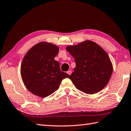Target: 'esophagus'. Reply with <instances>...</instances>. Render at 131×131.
Wrapping results in <instances>:
<instances>
[{"label":"esophagus","instance_id":"esophagus-1","mask_svg":"<svg viewBox=\"0 0 131 131\" xmlns=\"http://www.w3.org/2000/svg\"><path fill=\"white\" fill-rule=\"evenodd\" d=\"M67 73H68V74L69 75H70L71 74V73H72V71H71V70H69V71H68V72H67Z\"/></svg>","mask_w":131,"mask_h":131}]
</instances>
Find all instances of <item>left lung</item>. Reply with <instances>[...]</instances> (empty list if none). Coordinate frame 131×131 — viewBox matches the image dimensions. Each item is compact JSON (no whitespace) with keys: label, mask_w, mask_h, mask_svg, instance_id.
<instances>
[{"label":"left lung","mask_w":131,"mask_h":131,"mask_svg":"<svg viewBox=\"0 0 131 131\" xmlns=\"http://www.w3.org/2000/svg\"><path fill=\"white\" fill-rule=\"evenodd\" d=\"M75 59L76 67L70 76L78 90L93 94L102 90L110 79L113 66L106 52L95 42L87 40L66 47Z\"/></svg>","instance_id":"1"}]
</instances>
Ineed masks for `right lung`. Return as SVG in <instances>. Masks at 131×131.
<instances>
[{
    "label": "right lung",
    "mask_w": 131,
    "mask_h": 131,
    "mask_svg": "<svg viewBox=\"0 0 131 131\" xmlns=\"http://www.w3.org/2000/svg\"><path fill=\"white\" fill-rule=\"evenodd\" d=\"M57 46L40 42L26 54L20 67L24 85L34 95L46 97L59 89L63 79L69 75L60 70L54 58L59 53Z\"/></svg>",
    "instance_id": "obj_1"
}]
</instances>
